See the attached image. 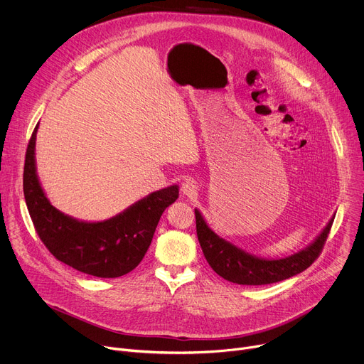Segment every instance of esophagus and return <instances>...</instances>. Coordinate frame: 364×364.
Listing matches in <instances>:
<instances>
[{
	"instance_id": "obj_1",
	"label": "esophagus",
	"mask_w": 364,
	"mask_h": 364,
	"mask_svg": "<svg viewBox=\"0 0 364 364\" xmlns=\"http://www.w3.org/2000/svg\"><path fill=\"white\" fill-rule=\"evenodd\" d=\"M198 191V184L194 178H186L183 183H181V193L187 197H193L196 196Z\"/></svg>"
}]
</instances>
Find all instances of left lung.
<instances>
[{
    "label": "left lung",
    "mask_w": 364,
    "mask_h": 364,
    "mask_svg": "<svg viewBox=\"0 0 364 364\" xmlns=\"http://www.w3.org/2000/svg\"><path fill=\"white\" fill-rule=\"evenodd\" d=\"M194 213L197 237L205 261L209 262L218 275L239 285L274 284L305 271L321 253L334 220L333 216L318 236L306 247L285 257L268 259L252 255L242 247H237L232 242L220 237L207 225L198 209H194Z\"/></svg>",
    "instance_id": "8db88e82"
}]
</instances>
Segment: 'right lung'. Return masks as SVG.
Segmentation results:
<instances>
[{"instance_id": "obj_1", "label": "right lung", "mask_w": 364, "mask_h": 364, "mask_svg": "<svg viewBox=\"0 0 364 364\" xmlns=\"http://www.w3.org/2000/svg\"><path fill=\"white\" fill-rule=\"evenodd\" d=\"M30 138L23 188L28 213L41 242L60 262L97 278H118L138 267L163 212L178 198V186L152 191L117 216L86 222L65 215L47 198L37 176L36 136Z\"/></svg>"}]
</instances>
